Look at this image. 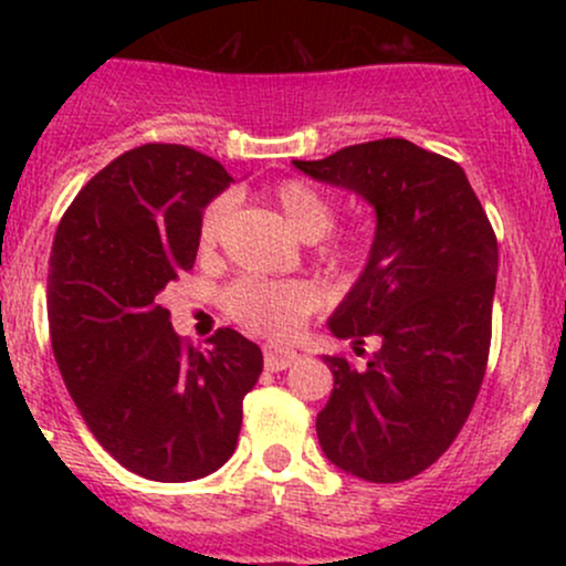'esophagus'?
<instances>
[{
    "label": "esophagus",
    "mask_w": 566,
    "mask_h": 566,
    "mask_svg": "<svg viewBox=\"0 0 566 566\" xmlns=\"http://www.w3.org/2000/svg\"><path fill=\"white\" fill-rule=\"evenodd\" d=\"M263 361H265V369L269 373H279V369H287L297 361V354L292 348H265L263 354Z\"/></svg>",
    "instance_id": "34e87169"
}]
</instances>
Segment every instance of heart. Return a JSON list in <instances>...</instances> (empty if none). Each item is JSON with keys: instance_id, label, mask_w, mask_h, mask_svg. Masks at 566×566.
<instances>
[{"instance_id": "obj_1", "label": "heart", "mask_w": 566, "mask_h": 566, "mask_svg": "<svg viewBox=\"0 0 566 566\" xmlns=\"http://www.w3.org/2000/svg\"><path fill=\"white\" fill-rule=\"evenodd\" d=\"M276 210L282 212L284 223L301 239H319L333 229L335 223V205L329 197H324L319 188H314L305 180H282L271 193ZM231 216V201L216 199L207 205L201 212L197 244L201 255L216 252V247L223 239L226 223ZM329 258L337 263H356L365 255V244L354 237H337L327 244ZM226 311L231 319H237L244 327L255 329L263 335H292L301 327L305 316L319 311L322 292L316 284L303 282V279H292V282H276V279H258L247 276L233 282L226 290Z\"/></svg>"}]
</instances>
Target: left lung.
Masks as SVG:
<instances>
[{
  "label": "left lung",
  "instance_id": "obj_1",
  "mask_svg": "<svg viewBox=\"0 0 566 566\" xmlns=\"http://www.w3.org/2000/svg\"><path fill=\"white\" fill-rule=\"evenodd\" d=\"M375 207L361 276L329 316L335 337L380 343L365 367L324 356L335 378L316 415L329 463L365 482L418 476L450 450L482 388L497 239L458 161L405 138L292 161Z\"/></svg>",
  "mask_w": 566,
  "mask_h": 566
}]
</instances>
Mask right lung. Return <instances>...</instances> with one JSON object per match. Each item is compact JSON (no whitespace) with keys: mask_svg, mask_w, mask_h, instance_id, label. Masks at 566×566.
I'll use <instances>...</instances> for the list:
<instances>
[{"mask_svg":"<svg viewBox=\"0 0 566 566\" xmlns=\"http://www.w3.org/2000/svg\"><path fill=\"white\" fill-rule=\"evenodd\" d=\"M231 175L178 143L125 151L71 201L48 276L53 354L103 450L154 482H193L237 450L261 348L223 327L175 335L159 292L197 261L201 210Z\"/></svg>","mask_w":566,"mask_h":566,"instance_id":"right-lung-1","label":"right lung"}]
</instances>
